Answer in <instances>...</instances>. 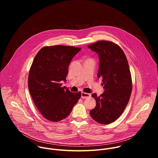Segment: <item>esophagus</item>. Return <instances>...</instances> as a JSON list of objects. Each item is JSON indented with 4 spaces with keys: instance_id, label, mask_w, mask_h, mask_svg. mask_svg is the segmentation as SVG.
I'll return each instance as SVG.
<instances>
[{
    "instance_id": "1",
    "label": "esophagus",
    "mask_w": 158,
    "mask_h": 158,
    "mask_svg": "<svg viewBox=\"0 0 158 158\" xmlns=\"http://www.w3.org/2000/svg\"><path fill=\"white\" fill-rule=\"evenodd\" d=\"M91 97V94H88V93H81V98L82 99H87Z\"/></svg>"
}]
</instances>
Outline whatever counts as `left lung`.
<instances>
[{
	"mask_svg": "<svg viewBox=\"0 0 158 158\" xmlns=\"http://www.w3.org/2000/svg\"><path fill=\"white\" fill-rule=\"evenodd\" d=\"M87 47L99 56L98 77L102 78L105 89L99 96L92 94L96 106L90 115L96 122L108 124L120 117L131 96L132 79L128 62L122 49L112 42L100 40Z\"/></svg>",
	"mask_w": 158,
	"mask_h": 158,
	"instance_id": "left-lung-1",
	"label": "left lung"
}]
</instances>
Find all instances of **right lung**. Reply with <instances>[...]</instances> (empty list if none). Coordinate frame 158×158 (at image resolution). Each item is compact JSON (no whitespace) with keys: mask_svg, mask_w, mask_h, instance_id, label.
<instances>
[{"mask_svg":"<svg viewBox=\"0 0 158 158\" xmlns=\"http://www.w3.org/2000/svg\"><path fill=\"white\" fill-rule=\"evenodd\" d=\"M81 48L54 46L42 48L36 54L28 77L32 100L46 119L57 122L68 116L81 96L62 87L66 81L69 64Z\"/></svg>","mask_w":158,"mask_h":158,"instance_id":"add662e5","label":"right lung"}]
</instances>
